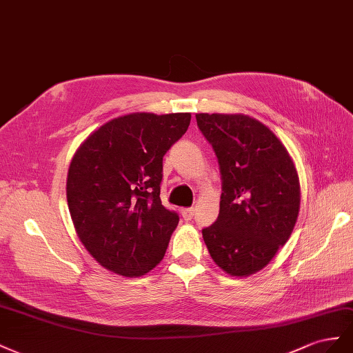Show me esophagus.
<instances>
[{
    "instance_id": "34e87169",
    "label": "esophagus",
    "mask_w": 353,
    "mask_h": 353,
    "mask_svg": "<svg viewBox=\"0 0 353 353\" xmlns=\"http://www.w3.org/2000/svg\"><path fill=\"white\" fill-rule=\"evenodd\" d=\"M182 216L185 220H190L194 217V208H183L182 210Z\"/></svg>"
}]
</instances>
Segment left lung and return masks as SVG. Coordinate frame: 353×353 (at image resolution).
<instances>
[{
  "label": "left lung",
  "mask_w": 353,
  "mask_h": 353,
  "mask_svg": "<svg viewBox=\"0 0 353 353\" xmlns=\"http://www.w3.org/2000/svg\"><path fill=\"white\" fill-rule=\"evenodd\" d=\"M221 176L219 217L203 229L214 263L248 276L263 269L293 232L300 183L285 146L260 121L241 114H196Z\"/></svg>",
  "instance_id": "left-lung-1"
}]
</instances>
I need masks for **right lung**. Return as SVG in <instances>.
Here are the masks:
<instances>
[{
  "label": "right lung",
  "instance_id": "obj_1",
  "mask_svg": "<svg viewBox=\"0 0 353 353\" xmlns=\"http://www.w3.org/2000/svg\"><path fill=\"white\" fill-rule=\"evenodd\" d=\"M190 114H128L97 128L70 161L66 198L78 238L96 261L140 276L163 260L179 223L161 204L163 157Z\"/></svg>",
  "mask_w": 353,
  "mask_h": 353
}]
</instances>
